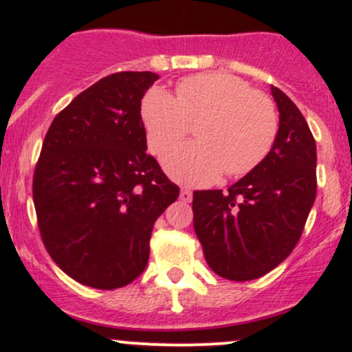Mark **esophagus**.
Returning <instances> with one entry per match:
<instances>
[{"mask_svg":"<svg viewBox=\"0 0 352 352\" xmlns=\"http://www.w3.org/2000/svg\"><path fill=\"white\" fill-rule=\"evenodd\" d=\"M180 200L185 201V204L192 201V192H190L188 188H182L180 190Z\"/></svg>","mask_w":352,"mask_h":352,"instance_id":"obj_1","label":"esophagus"}]
</instances>
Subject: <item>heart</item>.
<instances>
[{
    "label": "heart",
    "instance_id": "heart-1",
    "mask_svg": "<svg viewBox=\"0 0 352 352\" xmlns=\"http://www.w3.org/2000/svg\"><path fill=\"white\" fill-rule=\"evenodd\" d=\"M140 119L153 153L182 139L195 124V142L175 145L162 164L185 185H208L221 173L241 177L272 152L280 129L276 106L261 91L227 72H204L182 79L175 98L152 87L140 102Z\"/></svg>",
    "mask_w": 352,
    "mask_h": 352
}]
</instances>
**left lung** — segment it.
<instances>
[{"label":"left lung","mask_w":352,"mask_h":352,"mask_svg":"<svg viewBox=\"0 0 352 352\" xmlns=\"http://www.w3.org/2000/svg\"><path fill=\"white\" fill-rule=\"evenodd\" d=\"M276 142L254 170L223 190L193 192V228L218 276L250 281L276 268L301 238L316 199V142L300 109L272 86Z\"/></svg>","instance_id":"left-lung-1"}]
</instances>
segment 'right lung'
I'll use <instances>...</instances> for the list:
<instances>
[{
	"instance_id": "right-lung-1",
	"label": "right lung",
	"mask_w": 352,
	"mask_h": 352,
	"mask_svg": "<svg viewBox=\"0 0 352 352\" xmlns=\"http://www.w3.org/2000/svg\"><path fill=\"white\" fill-rule=\"evenodd\" d=\"M159 76L116 72L52 120L34 168L43 243L80 285L116 289L144 272L155 220L179 197L148 155L140 100Z\"/></svg>"
}]
</instances>
